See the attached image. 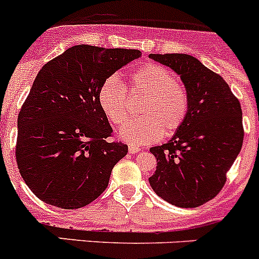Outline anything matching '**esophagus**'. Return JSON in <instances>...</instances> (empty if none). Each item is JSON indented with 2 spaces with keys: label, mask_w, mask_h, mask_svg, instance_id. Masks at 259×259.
<instances>
[{
  "label": "esophagus",
  "mask_w": 259,
  "mask_h": 259,
  "mask_svg": "<svg viewBox=\"0 0 259 259\" xmlns=\"http://www.w3.org/2000/svg\"><path fill=\"white\" fill-rule=\"evenodd\" d=\"M140 148L139 146H135V145H131V146H128V152L131 153V154H136V153L140 152Z\"/></svg>",
  "instance_id": "34e87169"
}]
</instances>
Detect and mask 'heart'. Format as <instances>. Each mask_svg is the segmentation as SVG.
<instances>
[{"label": "heart", "mask_w": 259, "mask_h": 259, "mask_svg": "<svg viewBox=\"0 0 259 259\" xmlns=\"http://www.w3.org/2000/svg\"><path fill=\"white\" fill-rule=\"evenodd\" d=\"M130 93L143 96L139 107L141 118L132 120L120 130L119 136L131 145H146L159 137L175 134L188 115L189 97L184 87L176 81L168 67L144 65L134 71L128 84ZM98 104L110 122L123 125L131 114L127 87L110 77L98 92Z\"/></svg>", "instance_id": "heart-1"}]
</instances>
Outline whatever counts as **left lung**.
I'll use <instances>...</instances> for the list:
<instances>
[{
	"mask_svg": "<svg viewBox=\"0 0 259 259\" xmlns=\"http://www.w3.org/2000/svg\"><path fill=\"white\" fill-rule=\"evenodd\" d=\"M184 83L189 109L168 143L150 148L157 159L153 191L179 207H198L222 191L244 140L240 102L221 75L188 54H150Z\"/></svg>",
	"mask_w": 259,
	"mask_h": 259,
	"instance_id": "8db88e82",
	"label": "left lung"
}]
</instances>
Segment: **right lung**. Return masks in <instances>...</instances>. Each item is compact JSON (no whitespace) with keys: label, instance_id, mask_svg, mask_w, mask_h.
<instances>
[{"label":"right lung","instance_id":"obj_1","mask_svg":"<svg viewBox=\"0 0 259 259\" xmlns=\"http://www.w3.org/2000/svg\"><path fill=\"white\" fill-rule=\"evenodd\" d=\"M140 57L136 49L75 45L38 71L18 115L15 146L20 175L36 197L74 210L106 189L128 146L109 141L113 128L98 92L107 77Z\"/></svg>","mask_w":259,"mask_h":259}]
</instances>
